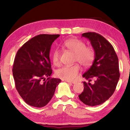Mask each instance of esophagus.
<instances>
[{"mask_svg":"<svg viewBox=\"0 0 130 130\" xmlns=\"http://www.w3.org/2000/svg\"><path fill=\"white\" fill-rule=\"evenodd\" d=\"M66 82L69 83H72V84H74V83H75V82H71V81H69V80H66Z\"/></svg>","mask_w":130,"mask_h":130,"instance_id":"1","label":"esophagus"}]
</instances>
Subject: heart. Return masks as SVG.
<instances>
[{"label":"heart","mask_w":130,"mask_h":130,"mask_svg":"<svg viewBox=\"0 0 130 130\" xmlns=\"http://www.w3.org/2000/svg\"><path fill=\"white\" fill-rule=\"evenodd\" d=\"M64 45L66 48L73 53L74 61H77L85 67L90 66L95 58V51L93 48L86 47L82 41L76 38H70L65 41ZM60 53L56 50L53 55V61L55 66L60 65ZM80 72V67L77 64L70 66H64L57 71L58 77L66 80H73L77 77Z\"/></svg>","instance_id":"b5f03b06"}]
</instances>
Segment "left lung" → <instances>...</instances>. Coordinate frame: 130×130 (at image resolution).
I'll use <instances>...</instances> for the list:
<instances>
[{
  "mask_svg": "<svg viewBox=\"0 0 130 130\" xmlns=\"http://www.w3.org/2000/svg\"><path fill=\"white\" fill-rule=\"evenodd\" d=\"M89 39L95 51V59L89 69L83 74V92L79 98L83 104L96 106L103 104L112 95L120 79L118 58L113 47L104 37L95 32L82 34ZM95 78L93 84L90 83Z\"/></svg>",
  "mask_w": 130,
  "mask_h": 130,
  "instance_id": "1",
  "label": "left lung"
}]
</instances>
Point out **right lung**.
<instances>
[{"mask_svg":"<svg viewBox=\"0 0 130 130\" xmlns=\"http://www.w3.org/2000/svg\"><path fill=\"white\" fill-rule=\"evenodd\" d=\"M59 36L37 35L25 42L16 54L12 69L15 87L25 102L32 106H45L61 82L60 79L50 77V59L51 46Z\"/></svg>","mask_w":130,"mask_h":130,"instance_id":"obj_1","label":"right lung"}]
</instances>
